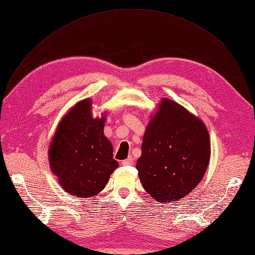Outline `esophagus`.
Returning <instances> with one entry per match:
<instances>
[{"instance_id": "obj_1", "label": "esophagus", "mask_w": 255, "mask_h": 255, "mask_svg": "<svg viewBox=\"0 0 255 255\" xmlns=\"http://www.w3.org/2000/svg\"><path fill=\"white\" fill-rule=\"evenodd\" d=\"M134 164V158L128 157V159L122 161V165H133Z\"/></svg>"}]
</instances>
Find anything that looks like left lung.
Wrapping results in <instances>:
<instances>
[{
	"label": "left lung",
	"instance_id": "1",
	"mask_svg": "<svg viewBox=\"0 0 255 255\" xmlns=\"http://www.w3.org/2000/svg\"><path fill=\"white\" fill-rule=\"evenodd\" d=\"M210 160L206 126L176 101L163 98L142 138L140 182L160 203H172L201 182Z\"/></svg>",
	"mask_w": 255,
	"mask_h": 255
}]
</instances>
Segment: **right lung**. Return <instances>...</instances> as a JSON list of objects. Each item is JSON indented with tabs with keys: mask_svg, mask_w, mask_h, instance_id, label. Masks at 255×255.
I'll use <instances>...</instances> for the list:
<instances>
[{
	"mask_svg": "<svg viewBox=\"0 0 255 255\" xmlns=\"http://www.w3.org/2000/svg\"><path fill=\"white\" fill-rule=\"evenodd\" d=\"M106 114L92 116V100L78 101L59 121L48 149L51 170L63 189L78 198L94 197L118 167L104 134Z\"/></svg>",
	"mask_w": 255,
	"mask_h": 255,
	"instance_id": "right-lung-1",
	"label": "right lung"
}]
</instances>
